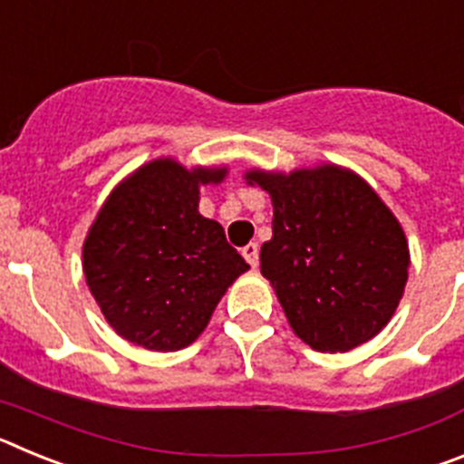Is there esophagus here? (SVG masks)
Wrapping results in <instances>:
<instances>
[{"instance_id":"esophagus-1","label":"esophagus","mask_w":464,"mask_h":464,"mask_svg":"<svg viewBox=\"0 0 464 464\" xmlns=\"http://www.w3.org/2000/svg\"><path fill=\"white\" fill-rule=\"evenodd\" d=\"M241 256L246 257V262L251 265L253 269L257 267V260H260V246L256 244V241H251V244H246L244 248H241Z\"/></svg>"}]
</instances>
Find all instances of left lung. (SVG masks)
Segmentation results:
<instances>
[{"label": "left lung", "instance_id": "1", "mask_svg": "<svg viewBox=\"0 0 464 464\" xmlns=\"http://www.w3.org/2000/svg\"><path fill=\"white\" fill-rule=\"evenodd\" d=\"M246 181L272 195L274 235L262 244L260 269L297 337L343 353L379 334L409 276L407 237L381 197L332 165L248 171Z\"/></svg>", "mask_w": 464, "mask_h": 464}]
</instances>
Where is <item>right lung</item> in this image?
Segmentation results:
<instances>
[{
    "mask_svg": "<svg viewBox=\"0 0 464 464\" xmlns=\"http://www.w3.org/2000/svg\"><path fill=\"white\" fill-rule=\"evenodd\" d=\"M225 169L153 160L111 192L83 244V272L109 325L149 351L195 342L244 257L199 216V186Z\"/></svg>",
    "mask_w": 464,
    "mask_h": 464,
    "instance_id": "1",
    "label": "right lung"
}]
</instances>
